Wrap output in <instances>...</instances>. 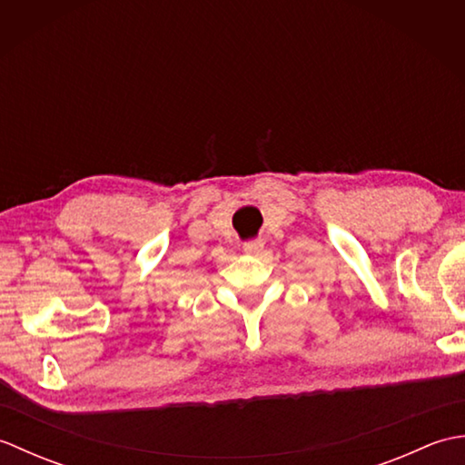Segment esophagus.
<instances>
[{
  "instance_id": "1",
  "label": "esophagus",
  "mask_w": 465,
  "mask_h": 465,
  "mask_svg": "<svg viewBox=\"0 0 465 465\" xmlns=\"http://www.w3.org/2000/svg\"><path fill=\"white\" fill-rule=\"evenodd\" d=\"M262 248H263V242L262 240H250V242L243 243V252L250 253V255L260 253Z\"/></svg>"
}]
</instances>
